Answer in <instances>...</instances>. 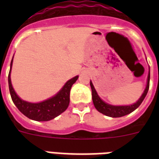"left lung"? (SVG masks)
I'll list each match as a JSON object with an SVG mask.
<instances>
[{
    "instance_id": "obj_1",
    "label": "left lung",
    "mask_w": 159,
    "mask_h": 159,
    "mask_svg": "<svg viewBox=\"0 0 159 159\" xmlns=\"http://www.w3.org/2000/svg\"><path fill=\"white\" fill-rule=\"evenodd\" d=\"M90 85L92 88V101H93L94 106L96 108V110L100 113L103 114L105 116H109V117L112 118H119L122 117V116H127L128 114L131 113L132 111H134L135 109H137L143 99H145L146 95H147V92L149 90V86H150V71L148 73V77H147V86H146L145 90L143 93L142 94L141 97L138 99V101L134 103L131 105H125V106H115V105L109 104L107 103L106 102L102 100L99 95L97 94L96 91H95L94 85L92 84V81H90Z\"/></svg>"
}]
</instances>
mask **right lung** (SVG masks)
I'll return each mask as SVG.
<instances>
[{
	"label": "right lung",
	"mask_w": 159,
	"mask_h": 159,
	"mask_svg": "<svg viewBox=\"0 0 159 159\" xmlns=\"http://www.w3.org/2000/svg\"><path fill=\"white\" fill-rule=\"evenodd\" d=\"M12 61L13 57L11 61L10 70L8 73V88L12 102L20 111L26 117L35 121H49L66 111L70 102V91L71 86L77 80L79 75L67 80L54 96L40 102H29L20 99L12 88L10 77Z\"/></svg>",
	"instance_id": "obj_1"
}]
</instances>
